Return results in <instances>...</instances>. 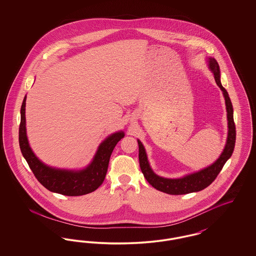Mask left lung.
Here are the masks:
<instances>
[{"label": "left lung", "mask_w": 256, "mask_h": 256, "mask_svg": "<svg viewBox=\"0 0 256 256\" xmlns=\"http://www.w3.org/2000/svg\"><path fill=\"white\" fill-rule=\"evenodd\" d=\"M209 68L214 74L216 84H218L220 90L224 92V96L226 100V106L228 111V135L226 145L222 154H220V158L213 163L211 166L207 167L204 170H200L195 174L186 176L178 180H169L158 176L156 174L150 169L148 159H146V152L142 145V143L138 140L139 146V164L141 170L145 176L148 182L150 183L154 188L156 190L164 192L170 195H184L189 194L192 192H198L204 190L213 182L216 178L218 176L220 172L222 169L224 165L228 161V159L232 156L235 140H236V128L235 122L233 119V108H232V100L228 96V91L224 87L222 86L220 80V67L218 62L215 58H209Z\"/></svg>", "instance_id": "1"}]
</instances>
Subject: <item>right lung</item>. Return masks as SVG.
I'll use <instances>...</instances> for the list:
<instances>
[{
    "instance_id": "add662e5",
    "label": "right lung",
    "mask_w": 256,
    "mask_h": 256,
    "mask_svg": "<svg viewBox=\"0 0 256 256\" xmlns=\"http://www.w3.org/2000/svg\"><path fill=\"white\" fill-rule=\"evenodd\" d=\"M24 108L26 97L21 106L19 145L23 156L37 180L50 192L70 196L86 195L98 189L104 180L110 156L116 144L124 136V132H116L106 138L98 146L93 162L84 170L80 172L56 170L44 165L28 146L26 135Z\"/></svg>"
}]
</instances>
